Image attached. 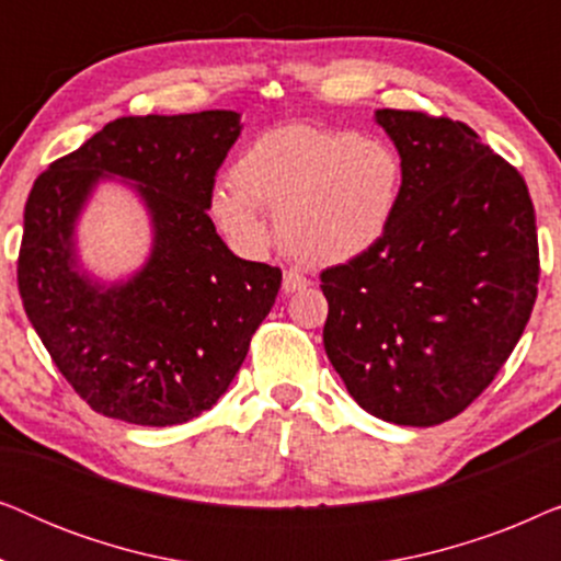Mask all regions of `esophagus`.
<instances>
[{
	"label": "esophagus",
	"mask_w": 561,
	"mask_h": 561,
	"mask_svg": "<svg viewBox=\"0 0 561 561\" xmlns=\"http://www.w3.org/2000/svg\"><path fill=\"white\" fill-rule=\"evenodd\" d=\"M309 286V278H306L304 273L298 271H286L283 273V294H296V290H301Z\"/></svg>",
	"instance_id": "34e87169"
}]
</instances>
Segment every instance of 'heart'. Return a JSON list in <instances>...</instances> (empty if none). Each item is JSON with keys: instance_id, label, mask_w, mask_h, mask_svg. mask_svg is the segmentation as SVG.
Wrapping results in <instances>:
<instances>
[{"instance_id": "b5f03b06", "label": "heart", "mask_w": 561, "mask_h": 561, "mask_svg": "<svg viewBox=\"0 0 561 561\" xmlns=\"http://www.w3.org/2000/svg\"><path fill=\"white\" fill-rule=\"evenodd\" d=\"M405 168L393 145L355 129L283 125L257 135L214 191V217L244 250H263L278 214L283 248L306 265L365 255L398 217Z\"/></svg>"}]
</instances>
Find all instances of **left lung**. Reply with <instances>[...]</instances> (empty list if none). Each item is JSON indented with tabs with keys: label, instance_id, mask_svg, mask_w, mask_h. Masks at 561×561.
<instances>
[{
	"label": "left lung",
	"instance_id": "left-lung-1",
	"mask_svg": "<svg viewBox=\"0 0 561 561\" xmlns=\"http://www.w3.org/2000/svg\"><path fill=\"white\" fill-rule=\"evenodd\" d=\"M405 168L393 227L321 273L324 350L367 413L434 426L462 413L534 311L539 240L526 181L472 127L378 110Z\"/></svg>",
	"mask_w": 561,
	"mask_h": 561
}]
</instances>
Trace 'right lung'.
I'll return each mask as SVG.
<instances>
[{
  "mask_svg": "<svg viewBox=\"0 0 561 561\" xmlns=\"http://www.w3.org/2000/svg\"><path fill=\"white\" fill-rule=\"evenodd\" d=\"M240 114L122 117L37 175L18 286L60 375L96 413L140 426L191 421L225 396L271 313L280 267L221 242L206 209ZM102 174L136 181L153 221L149 263L102 289L75 271L72 227Z\"/></svg>",
  "mask_w": 561,
  "mask_h": 561,
  "instance_id": "add662e5",
  "label": "right lung"
}]
</instances>
